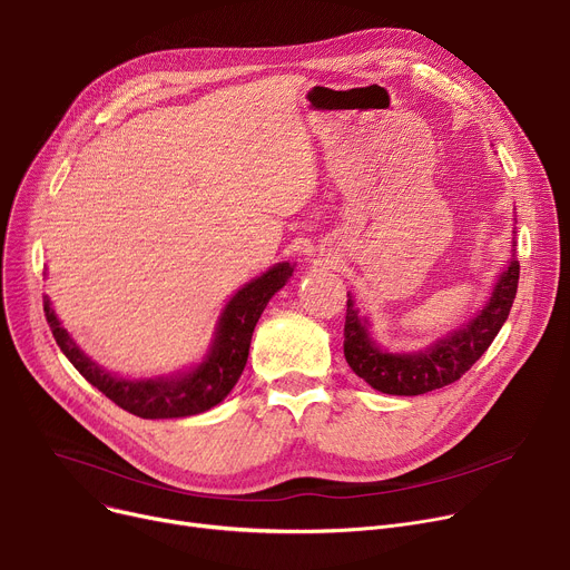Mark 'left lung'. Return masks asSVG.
Masks as SVG:
<instances>
[{"instance_id":"8db88e82","label":"left lung","mask_w":570,"mask_h":570,"mask_svg":"<svg viewBox=\"0 0 570 570\" xmlns=\"http://www.w3.org/2000/svg\"><path fill=\"white\" fill-rule=\"evenodd\" d=\"M518 279L520 263L513 256L499 275L488 305L475 314V318L417 353L383 351L367 331L370 321L361 316V309L353 305V297L348 295L344 323V355L348 367L365 379L374 391L385 395H425L436 387L455 383L494 342L511 314Z\"/></svg>"}]
</instances>
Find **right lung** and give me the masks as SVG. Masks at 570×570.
<instances>
[{
	"mask_svg": "<svg viewBox=\"0 0 570 570\" xmlns=\"http://www.w3.org/2000/svg\"><path fill=\"white\" fill-rule=\"evenodd\" d=\"M293 275L291 263H277L239 288L222 312L217 323L215 342L209 346L205 361L183 374L157 376V379H122L101 370L95 361L76 346L71 335L55 316L50 301H43L46 321L52 337L71 365L95 387L112 400L119 409H125L138 417H187L217 406L237 383L243 374L254 327L265 309V305Z\"/></svg>",
	"mask_w": 570,
	"mask_h": 570,
	"instance_id": "add662e5",
	"label": "right lung"
}]
</instances>
